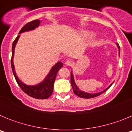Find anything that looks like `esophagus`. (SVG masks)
I'll return each instance as SVG.
<instances>
[{"label": "esophagus", "mask_w": 132, "mask_h": 132, "mask_svg": "<svg viewBox=\"0 0 132 132\" xmlns=\"http://www.w3.org/2000/svg\"><path fill=\"white\" fill-rule=\"evenodd\" d=\"M72 64H73V61H72L71 60H70V59H69V60H67L66 61H65V65H66L70 66V65H71Z\"/></svg>", "instance_id": "1"}]
</instances>
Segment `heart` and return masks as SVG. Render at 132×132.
<instances>
[{"mask_svg": "<svg viewBox=\"0 0 132 132\" xmlns=\"http://www.w3.org/2000/svg\"><path fill=\"white\" fill-rule=\"evenodd\" d=\"M85 35H87V36H92L93 34L90 33V32H85Z\"/></svg>", "mask_w": 132, "mask_h": 132, "instance_id": "b5f03b06", "label": "heart"}]
</instances>
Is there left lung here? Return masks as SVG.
<instances>
[{"instance_id":"1","label":"left lung","mask_w":132,"mask_h":132,"mask_svg":"<svg viewBox=\"0 0 132 132\" xmlns=\"http://www.w3.org/2000/svg\"><path fill=\"white\" fill-rule=\"evenodd\" d=\"M117 45V47L118 48L119 50V56H120V46H119L118 44H116ZM112 82L110 85H109V87H107L106 89H104L102 91L100 92V93H86L85 91H82L81 90L79 89V87L77 86L76 83L75 82V79H74V77H73V71H71V84L72 88H73V92L75 94H76L77 96H79L80 98H94L96 97V96H99V95H101V94L104 93V92H106L110 87H111V85L113 84Z\"/></svg>"}]
</instances>
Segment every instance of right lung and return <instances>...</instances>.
Masks as SVG:
<instances>
[{
	"mask_svg": "<svg viewBox=\"0 0 132 132\" xmlns=\"http://www.w3.org/2000/svg\"><path fill=\"white\" fill-rule=\"evenodd\" d=\"M41 23V21L39 20H35L31 21L30 22L26 24L21 29L19 32V34L25 32V31H29L31 30H33L38 28ZM20 35H18L15 40L14 41L12 44V58H11V67L13 72L14 76L16 79V82L19 85L21 89L25 93H26L28 95H29L31 97L35 98L37 99H47L52 95L53 90V85H54L55 80L57 73L59 71L61 67H63V63L58 61L57 63L53 65L51 70L50 71L47 76L45 77V79L39 82V84L36 85H27L22 82L18 79V76L16 75V73L15 71L13 59L14 56V50L16 45L18 42V39L20 38Z\"/></svg>",
	"mask_w": 132,
	"mask_h": 132,
	"instance_id": "obj_1",
	"label": "right lung"
}]
</instances>
